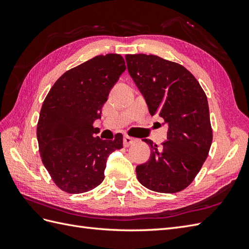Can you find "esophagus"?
Masks as SVG:
<instances>
[{
	"label": "esophagus",
	"mask_w": 249,
	"mask_h": 249,
	"mask_svg": "<svg viewBox=\"0 0 249 249\" xmlns=\"http://www.w3.org/2000/svg\"><path fill=\"white\" fill-rule=\"evenodd\" d=\"M136 141H137V139L133 138V137H129V136H125L124 137V145L125 146H129L131 144H134Z\"/></svg>",
	"instance_id": "1"
}]
</instances>
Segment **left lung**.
Segmentation results:
<instances>
[{"label":"left lung","mask_w":249,"mask_h":249,"mask_svg":"<svg viewBox=\"0 0 249 249\" xmlns=\"http://www.w3.org/2000/svg\"><path fill=\"white\" fill-rule=\"evenodd\" d=\"M130 77L151 115L168 124L167 141L151 146L150 160L137 166V178L153 192H181L200 171L213 140L208 98L186 68L157 55L126 54Z\"/></svg>","instance_id":"1"}]
</instances>
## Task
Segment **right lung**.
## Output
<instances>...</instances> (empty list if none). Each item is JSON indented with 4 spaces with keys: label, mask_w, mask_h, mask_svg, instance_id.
Listing matches in <instances>:
<instances>
[{
    "label": "right lung",
    "mask_w": 249,
    "mask_h": 249,
    "mask_svg": "<svg viewBox=\"0 0 249 249\" xmlns=\"http://www.w3.org/2000/svg\"><path fill=\"white\" fill-rule=\"evenodd\" d=\"M126 70L120 54L97 55L57 79L47 95L37 123L39 153L52 181L63 192L87 193L104 181L108 156L123 147L94 137L110 89Z\"/></svg>",
    "instance_id": "obj_1"
}]
</instances>
